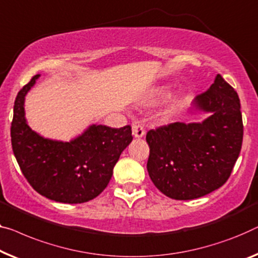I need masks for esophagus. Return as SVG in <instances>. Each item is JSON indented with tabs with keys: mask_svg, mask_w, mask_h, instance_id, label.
Returning a JSON list of instances; mask_svg holds the SVG:
<instances>
[{
	"mask_svg": "<svg viewBox=\"0 0 258 258\" xmlns=\"http://www.w3.org/2000/svg\"><path fill=\"white\" fill-rule=\"evenodd\" d=\"M132 133L136 138H142L145 136V128L144 126L138 124V122H133L132 124Z\"/></svg>",
	"mask_w": 258,
	"mask_h": 258,
	"instance_id": "esophagus-1",
	"label": "esophagus"
}]
</instances>
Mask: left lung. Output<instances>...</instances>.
Masks as SVG:
<instances>
[{
    "label": "left lung",
    "instance_id": "1",
    "mask_svg": "<svg viewBox=\"0 0 258 258\" xmlns=\"http://www.w3.org/2000/svg\"><path fill=\"white\" fill-rule=\"evenodd\" d=\"M195 105L211 116L203 122L160 126L147 132V170L157 189L176 201L209 195L229 178L242 147L243 122L237 92L217 75Z\"/></svg>",
    "mask_w": 258,
    "mask_h": 258
}]
</instances>
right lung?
Segmentation results:
<instances>
[{"mask_svg": "<svg viewBox=\"0 0 258 258\" xmlns=\"http://www.w3.org/2000/svg\"><path fill=\"white\" fill-rule=\"evenodd\" d=\"M39 75L17 94L11 122V146L30 185L54 202L81 204L97 197L109 184L121 152L132 141L131 126L92 125L71 142L44 139L24 118V97Z\"/></svg>", "mask_w": 258, "mask_h": 258, "instance_id": "add662e5", "label": "right lung"}]
</instances>
